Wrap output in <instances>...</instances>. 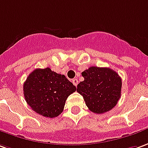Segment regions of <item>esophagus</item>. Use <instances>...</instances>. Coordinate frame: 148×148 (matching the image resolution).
<instances>
[{
    "instance_id": "34e87169",
    "label": "esophagus",
    "mask_w": 148,
    "mask_h": 148,
    "mask_svg": "<svg viewBox=\"0 0 148 148\" xmlns=\"http://www.w3.org/2000/svg\"><path fill=\"white\" fill-rule=\"evenodd\" d=\"M73 84L74 85V86H77V83H78V80H77V78H74V79H73Z\"/></svg>"
}]
</instances>
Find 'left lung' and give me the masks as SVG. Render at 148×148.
<instances>
[{
  "label": "left lung",
  "instance_id": "obj_1",
  "mask_svg": "<svg viewBox=\"0 0 148 148\" xmlns=\"http://www.w3.org/2000/svg\"><path fill=\"white\" fill-rule=\"evenodd\" d=\"M84 81L77 85V91L83 96L89 110L103 114L116 106L121 96L122 79L106 67L91 66L82 73Z\"/></svg>",
  "mask_w": 148,
  "mask_h": 148
}]
</instances>
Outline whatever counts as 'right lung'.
Masks as SVG:
<instances>
[{"mask_svg":"<svg viewBox=\"0 0 148 148\" xmlns=\"http://www.w3.org/2000/svg\"><path fill=\"white\" fill-rule=\"evenodd\" d=\"M23 90L32 110L44 117L55 118L63 111L66 99L76 91V87L65 75L47 67L36 69L29 74Z\"/></svg>","mask_w":148,"mask_h":148,"instance_id":"obj_1","label":"right lung"}]
</instances>
